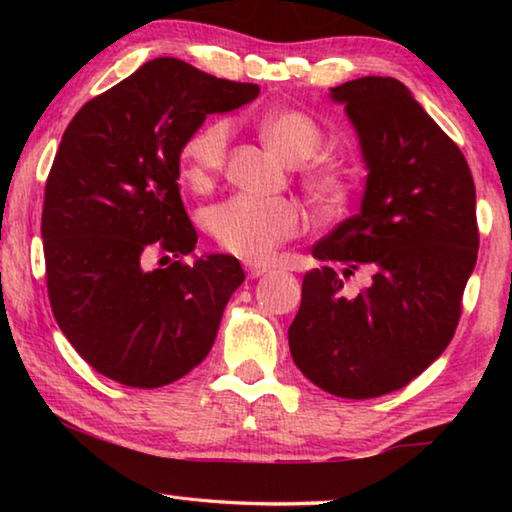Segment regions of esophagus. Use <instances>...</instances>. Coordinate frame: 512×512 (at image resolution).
Returning <instances> with one entry per match:
<instances>
[{
    "mask_svg": "<svg viewBox=\"0 0 512 512\" xmlns=\"http://www.w3.org/2000/svg\"><path fill=\"white\" fill-rule=\"evenodd\" d=\"M244 266H246L248 277H262V275H266L268 271H271V266H266L262 262H246Z\"/></svg>",
    "mask_w": 512,
    "mask_h": 512,
    "instance_id": "34e87169",
    "label": "esophagus"
}]
</instances>
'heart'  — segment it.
<instances>
[{"mask_svg": "<svg viewBox=\"0 0 512 512\" xmlns=\"http://www.w3.org/2000/svg\"><path fill=\"white\" fill-rule=\"evenodd\" d=\"M259 135L284 162L300 164L323 144V131L307 112L282 108L259 119ZM230 146V124L212 119L187 137L180 153L183 178L194 189H205L219 176ZM302 183L318 207L339 210L348 201L350 178L339 162H316L302 171ZM307 214L289 198L232 196L205 212V228L223 250L241 259L271 257L284 241L298 237Z\"/></svg>", "mask_w": 512, "mask_h": 512, "instance_id": "b5f03b06", "label": "heart"}]
</instances>
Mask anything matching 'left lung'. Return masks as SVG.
<instances>
[{"mask_svg": "<svg viewBox=\"0 0 512 512\" xmlns=\"http://www.w3.org/2000/svg\"><path fill=\"white\" fill-rule=\"evenodd\" d=\"M359 135L368 178L359 214L323 237L302 280L289 348L302 375L348 400L393 393L452 341L479 250L476 192L461 149L391 76L332 88ZM344 276L373 273L345 297Z\"/></svg>", "mask_w": 512, "mask_h": 512, "instance_id": "obj_1", "label": "left lung"}]
</instances>
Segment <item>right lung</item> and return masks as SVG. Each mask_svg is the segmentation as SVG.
Instances as JSON below:
<instances>
[{
    "instance_id": "add662e5",
    "label": "right lung",
    "mask_w": 512,
    "mask_h": 512,
    "mask_svg": "<svg viewBox=\"0 0 512 512\" xmlns=\"http://www.w3.org/2000/svg\"><path fill=\"white\" fill-rule=\"evenodd\" d=\"M253 83L155 58L76 112L51 164L42 241L51 311L90 366L131 388L185 377L212 350L246 280L237 257L146 271L153 250L194 253L180 153L207 115L253 101Z\"/></svg>"
}]
</instances>
